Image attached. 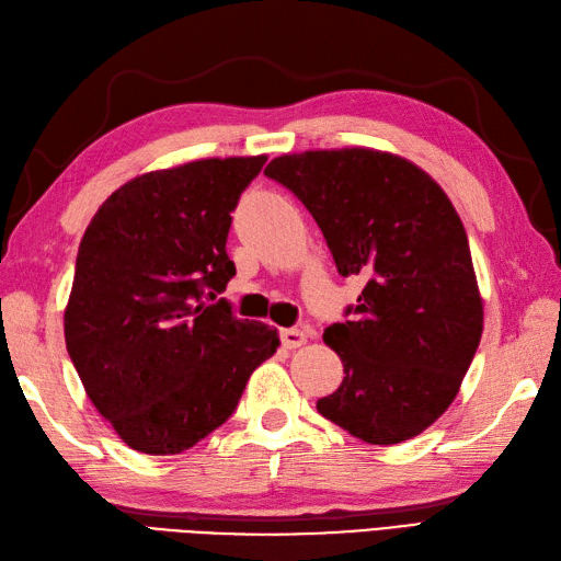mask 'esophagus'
<instances>
[{"label":"esophagus","mask_w":561,"mask_h":561,"mask_svg":"<svg viewBox=\"0 0 561 561\" xmlns=\"http://www.w3.org/2000/svg\"><path fill=\"white\" fill-rule=\"evenodd\" d=\"M280 342L285 350H299V346L307 342V335L297 328H285V330H280Z\"/></svg>","instance_id":"obj_1"}]
</instances>
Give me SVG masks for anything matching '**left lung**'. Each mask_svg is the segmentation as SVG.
Returning a JSON list of instances; mask_svg holds the SVG:
<instances>
[{"instance_id": "left-lung-1", "label": "left lung", "mask_w": 561, "mask_h": 561, "mask_svg": "<svg viewBox=\"0 0 561 561\" xmlns=\"http://www.w3.org/2000/svg\"><path fill=\"white\" fill-rule=\"evenodd\" d=\"M264 174L305 203L340 274L366 280L323 335L344 380L318 413L375 446L425 432L456 399L483 330L456 207L427 172L370 148L280 156Z\"/></svg>"}]
</instances>
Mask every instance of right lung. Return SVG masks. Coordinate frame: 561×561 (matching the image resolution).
Wrapping results in <instances>:
<instances>
[{"label": "right lung", "instance_id": "right-lung-1", "mask_svg": "<svg viewBox=\"0 0 561 561\" xmlns=\"http://www.w3.org/2000/svg\"><path fill=\"white\" fill-rule=\"evenodd\" d=\"M264 162L209 158L148 172L87 226L66 346L87 397L134 450L174 456L198 444L278 350L274 328L217 299L236 276L231 211Z\"/></svg>", "mask_w": 561, "mask_h": 561}]
</instances>
